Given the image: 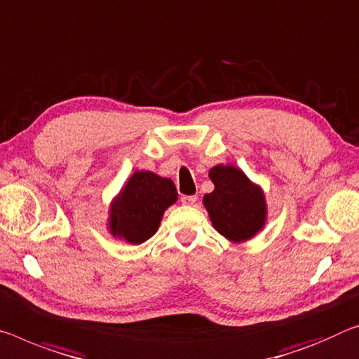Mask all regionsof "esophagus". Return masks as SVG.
Returning <instances> with one entry per match:
<instances>
[{"label": "esophagus", "instance_id": "esophagus-1", "mask_svg": "<svg viewBox=\"0 0 359 359\" xmlns=\"http://www.w3.org/2000/svg\"><path fill=\"white\" fill-rule=\"evenodd\" d=\"M180 200L184 204H189V206H191V204H195L198 201V196L196 195H184Z\"/></svg>", "mask_w": 359, "mask_h": 359}]
</instances>
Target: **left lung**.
I'll return each instance as SVG.
<instances>
[{"mask_svg":"<svg viewBox=\"0 0 359 359\" xmlns=\"http://www.w3.org/2000/svg\"><path fill=\"white\" fill-rule=\"evenodd\" d=\"M212 193L204 195L214 229L233 243L246 241L265 225L266 206L260 187L254 185L243 170L219 164L209 170Z\"/></svg>","mask_w":359,"mask_h":359,"instance_id":"left-lung-1","label":"left lung"}]
</instances>
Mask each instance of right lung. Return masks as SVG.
I'll list each match as a JSON object with an SVG mask.
<instances>
[{
	"label": "right lung",
	"instance_id": "obj_1",
	"mask_svg": "<svg viewBox=\"0 0 359 359\" xmlns=\"http://www.w3.org/2000/svg\"><path fill=\"white\" fill-rule=\"evenodd\" d=\"M177 201L174 182L150 172L135 170L110 209V231L130 244H140L155 235L161 217Z\"/></svg>",
	"mask_w": 359,
	"mask_h": 359
}]
</instances>
